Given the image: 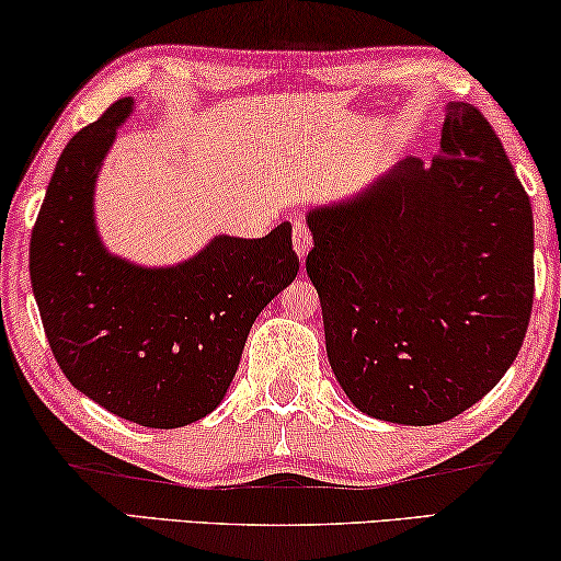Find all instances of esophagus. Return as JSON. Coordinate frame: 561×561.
Here are the masks:
<instances>
[{
    "instance_id": "34e87169",
    "label": "esophagus",
    "mask_w": 561,
    "mask_h": 561,
    "mask_svg": "<svg viewBox=\"0 0 561 561\" xmlns=\"http://www.w3.org/2000/svg\"><path fill=\"white\" fill-rule=\"evenodd\" d=\"M291 247H295L299 259H305L307 251L312 249L310 228H307V224H302V220H295V228H291Z\"/></svg>"
}]
</instances>
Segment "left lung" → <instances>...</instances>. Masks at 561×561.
<instances>
[{
    "label": "left lung",
    "mask_w": 561,
    "mask_h": 561,
    "mask_svg": "<svg viewBox=\"0 0 561 561\" xmlns=\"http://www.w3.org/2000/svg\"><path fill=\"white\" fill-rule=\"evenodd\" d=\"M305 220L328 360L358 412L427 427L501 381L531 318L534 216L476 106H445L432 164L407 157Z\"/></svg>",
    "instance_id": "left-lung-1"
}]
</instances>
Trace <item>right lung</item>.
<instances>
[{
    "instance_id": "1",
    "label": "right lung",
    "mask_w": 561,
    "mask_h": 561,
    "mask_svg": "<svg viewBox=\"0 0 561 561\" xmlns=\"http://www.w3.org/2000/svg\"><path fill=\"white\" fill-rule=\"evenodd\" d=\"M126 96L62 149L30 241V279L53 356L78 391L126 422L175 430L224 401L259 312L299 272L291 226L218 233L185 262L141 266L106 249L96 180Z\"/></svg>"
}]
</instances>
